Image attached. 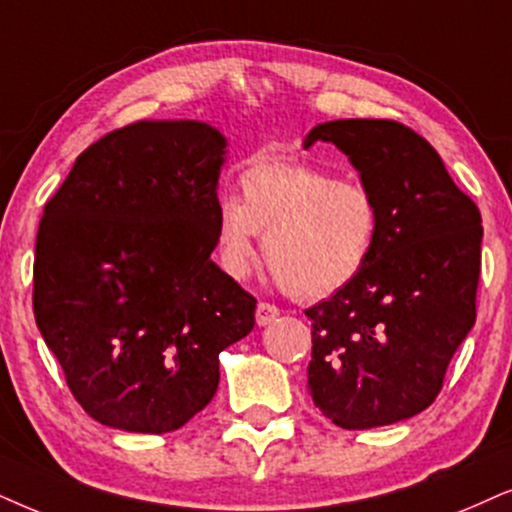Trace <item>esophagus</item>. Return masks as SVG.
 Here are the masks:
<instances>
[{"instance_id": "esophagus-1", "label": "esophagus", "mask_w": 512, "mask_h": 512, "mask_svg": "<svg viewBox=\"0 0 512 512\" xmlns=\"http://www.w3.org/2000/svg\"><path fill=\"white\" fill-rule=\"evenodd\" d=\"M278 314H281V309H278L276 304H271V302H260V304H257V314H255V319H257V323H260V326H269L271 321H276V319H278Z\"/></svg>"}]
</instances>
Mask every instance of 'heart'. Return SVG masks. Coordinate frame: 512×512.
<instances>
[{
    "mask_svg": "<svg viewBox=\"0 0 512 512\" xmlns=\"http://www.w3.org/2000/svg\"><path fill=\"white\" fill-rule=\"evenodd\" d=\"M241 200L217 210V248L231 276L262 257L283 293L302 302L338 293L361 274L378 238V203L361 181L302 160H257L238 177Z\"/></svg>",
    "mask_w": 512,
    "mask_h": 512,
    "instance_id": "1",
    "label": "heart"
}]
</instances>
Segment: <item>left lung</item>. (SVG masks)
<instances>
[{
  "label": "left lung",
  "instance_id": "1",
  "mask_svg": "<svg viewBox=\"0 0 512 512\" xmlns=\"http://www.w3.org/2000/svg\"><path fill=\"white\" fill-rule=\"evenodd\" d=\"M331 141L378 203L371 260L345 288L309 307L314 406L345 430L425 411L475 326L482 215L439 153L394 120L316 125L304 148Z\"/></svg>",
  "mask_w": 512,
  "mask_h": 512
}]
</instances>
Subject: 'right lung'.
Returning <instances> with one entry per match:
<instances>
[{"instance_id": "add662e5", "label": "right lung", "mask_w": 512, "mask_h": 512, "mask_svg": "<svg viewBox=\"0 0 512 512\" xmlns=\"http://www.w3.org/2000/svg\"><path fill=\"white\" fill-rule=\"evenodd\" d=\"M226 141L134 122L77 155L44 205L32 309L77 404L108 428L179 430L219 385L257 300L210 260Z\"/></svg>"}]
</instances>
